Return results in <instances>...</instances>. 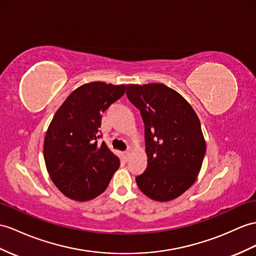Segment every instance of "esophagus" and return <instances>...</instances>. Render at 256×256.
I'll list each match as a JSON object with an SVG mask.
<instances>
[{"label":"esophagus","instance_id":"obj_1","mask_svg":"<svg viewBox=\"0 0 256 256\" xmlns=\"http://www.w3.org/2000/svg\"><path fill=\"white\" fill-rule=\"evenodd\" d=\"M130 156V150H128V151H126L124 152V158H128Z\"/></svg>","mask_w":256,"mask_h":256}]
</instances>
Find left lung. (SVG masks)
<instances>
[{
	"instance_id": "left-lung-1",
	"label": "left lung",
	"mask_w": 256,
	"mask_h": 256,
	"mask_svg": "<svg viewBox=\"0 0 256 256\" xmlns=\"http://www.w3.org/2000/svg\"><path fill=\"white\" fill-rule=\"evenodd\" d=\"M126 94L144 124L148 166L136 184L154 201H172L201 170L206 143L200 120L182 94L163 84H128Z\"/></svg>"
}]
</instances>
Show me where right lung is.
Instances as JSON below:
<instances>
[{"mask_svg":"<svg viewBox=\"0 0 256 256\" xmlns=\"http://www.w3.org/2000/svg\"><path fill=\"white\" fill-rule=\"evenodd\" d=\"M124 84L101 81L74 90L46 130L43 155L50 177L58 189L74 201H89L105 191L120 165L108 148L98 144L101 114L124 96Z\"/></svg>","mask_w":256,"mask_h":256,"instance_id":"add662e5","label":"right lung"}]
</instances>
